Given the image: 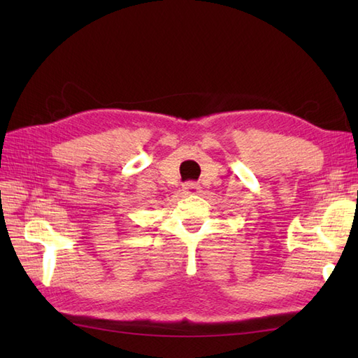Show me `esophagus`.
Returning a JSON list of instances; mask_svg holds the SVG:
<instances>
[{
	"label": "esophagus",
	"instance_id": "1",
	"mask_svg": "<svg viewBox=\"0 0 358 358\" xmlns=\"http://www.w3.org/2000/svg\"><path fill=\"white\" fill-rule=\"evenodd\" d=\"M200 185L199 183H194V181H189V183H185L183 185V192L186 195H195L200 192Z\"/></svg>",
	"mask_w": 358,
	"mask_h": 358
}]
</instances>
